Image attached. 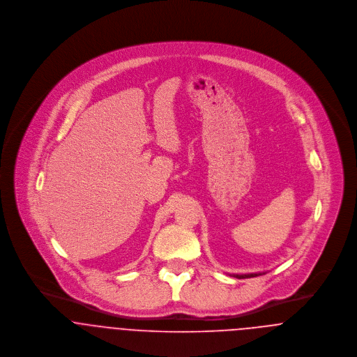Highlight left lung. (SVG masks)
Masks as SVG:
<instances>
[{"label":"left lung","instance_id":"obj_1","mask_svg":"<svg viewBox=\"0 0 357 357\" xmlns=\"http://www.w3.org/2000/svg\"><path fill=\"white\" fill-rule=\"evenodd\" d=\"M264 273V272H262ZM262 273H249V275H234L235 278H238V279H246V278H255V276H259V275H262Z\"/></svg>","mask_w":357,"mask_h":357}]
</instances>
